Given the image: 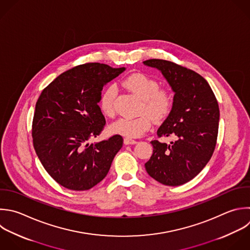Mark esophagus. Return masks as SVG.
I'll list each match as a JSON object with an SVG mask.
<instances>
[{
	"instance_id": "34e87169",
	"label": "esophagus",
	"mask_w": 250,
	"mask_h": 250,
	"mask_svg": "<svg viewBox=\"0 0 250 250\" xmlns=\"http://www.w3.org/2000/svg\"><path fill=\"white\" fill-rule=\"evenodd\" d=\"M124 144L125 145H135V144H137V141L133 140L131 138H125L124 139Z\"/></svg>"
}]
</instances>
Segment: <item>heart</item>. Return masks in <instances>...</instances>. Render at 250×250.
Masks as SVG:
<instances>
[{
    "mask_svg": "<svg viewBox=\"0 0 250 250\" xmlns=\"http://www.w3.org/2000/svg\"><path fill=\"white\" fill-rule=\"evenodd\" d=\"M123 85L143 101L138 117H121L109 126V131L127 138H138L149 130L153 118L154 121L164 120L172 111L174 94L169 88H160L159 83L143 73H134L126 77ZM116 88L107 86L102 93L100 108L105 116H112L115 112L114 101Z\"/></svg>",
    "mask_w": 250,
    "mask_h": 250,
    "instance_id": "b5f03b06",
    "label": "heart"
}]
</instances>
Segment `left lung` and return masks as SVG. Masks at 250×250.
I'll return each mask as SVG.
<instances>
[{"label":"left lung","mask_w":250,"mask_h":250,"mask_svg":"<svg viewBox=\"0 0 250 250\" xmlns=\"http://www.w3.org/2000/svg\"><path fill=\"white\" fill-rule=\"evenodd\" d=\"M144 64L158 69L175 93L172 111L157 130L158 138L172 136L175 141H151L153 153L145 167L157 182L180 186L193 179L214 152L220 118L218 102L198 73L164 60H147Z\"/></svg>","instance_id":"left-lung-1"}]
</instances>
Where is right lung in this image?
I'll return each instance as SVG.
<instances>
[{
    "label": "right lung",
    "mask_w": 250,
    "mask_h": 250,
    "mask_svg": "<svg viewBox=\"0 0 250 250\" xmlns=\"http://www.w3.org/2000/svg\"><path fill=\"white\" fill-rule=\"evenodd\" d=\"M125 71L92 62L58 76L35 106L32 137L35 151L49 175L62 187L86 190L107 175L123 145L120 135L89 144L105 119L99 106L104 86Z\"/></svg>",
    "instance_id": "right-lung-1"
}]
</instances>
